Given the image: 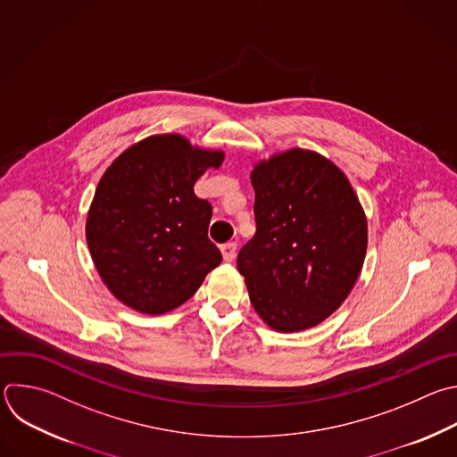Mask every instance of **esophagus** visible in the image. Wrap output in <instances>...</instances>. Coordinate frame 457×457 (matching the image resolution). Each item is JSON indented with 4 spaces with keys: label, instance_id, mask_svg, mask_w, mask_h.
<instances>
[{
    "label": "esophagus",
    "instance_id": "obj_1",
    "mask_svg": "<svg viewBox=\"0 0 457 457\" xmlns=\"http://www.w3.org/2000/svg\"><path fill=\"white\" fill-rule=\"evenodd\" d=\"M220 251H222V256L226 262H231L237 254V244L235 242H226L220 245Z\"/></svg>",
    "mask_w": 457,
    "mask_h": 457
}]
</instances>
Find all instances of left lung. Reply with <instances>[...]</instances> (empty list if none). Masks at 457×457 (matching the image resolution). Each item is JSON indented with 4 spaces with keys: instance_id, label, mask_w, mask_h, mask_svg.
Instances as JSON below:
<instances>
[{
    "instance_id": "left-lung-1",
    "label": "left lung",
    "mask_w": 457,
    "mask_h": 457,
    "mask_svg": "<svg viewBox=\"0 0 457 457\" xmlns=\"http://www.w3.org/2000/svg\"><path fill=\"white\" fill-rule=\"evenodd\" d=\"M254 237L240 249L258 316L278 332L325 321L353 288L368 247V222L346 176L327 158L292 148L251 174Z\"/></svg>"
}]
</instances>
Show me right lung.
Here are the masks:
<instances>
[{"mask_svg":"<svg viewBox=\"0 0 457 457\" xmlns=\"http://www.w3.org/2000/svg\"><path fill=\"white\" fill-rule=\"evenodd\" d=\"M222 160L219 150L162 134L132 145L105 170L86 238L98 274L127 307L154 316L174 311L222 262L208 238L212 204L194 194Z\"/></svg>","mask_w":457,"mask_h":457,"instance_id":"obj_1","label":"right lung"}]
</instances>
